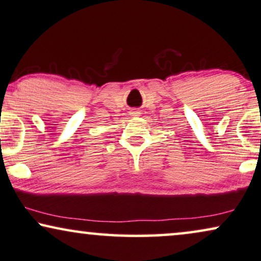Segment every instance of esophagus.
<instances>
[{
  "instance_id": "esophagus-1",
  "label": "esophagus",
  "mask_w": 261,
  "mask_h": 261,
  "mask_svg": "<svg viewBox=\"0 0 261 261\" xmlns=\"http://www.w3.org/2000/svg\"><path fill=\"white\" fill-rule=\"evenodd\" d=\"M132 114H133V115H137V114H140L138 112V110H133V112H132Z\"/></svg>"
}]
</instances>
